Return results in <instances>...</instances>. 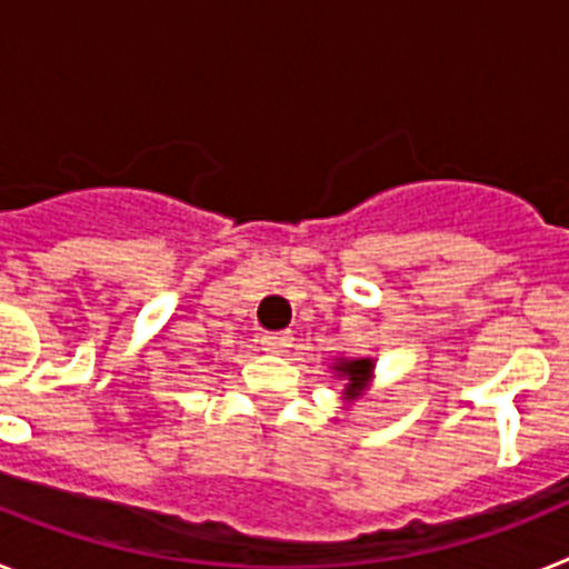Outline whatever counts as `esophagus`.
Listing matches in <instances>:
<instances>
[{
	"instance_id": "esophagus-1",
	"label": "esophagus",
	"mask_w": 569,
	"mask_h": 569,
	"mask_svg": "<svg viewBox=\"0 0 569 569\" xmlns=\"http://www.w3.org/2000/svg\"><path fill=\"white\" fill-rule=\"evenodd\" d=\"M261 350H268V353H284L290 345H293V336L290 333H264L259 339Z\"/></svg>"
}]
</instances>
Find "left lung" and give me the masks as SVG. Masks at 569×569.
I'll return each instance as SVG.
<instances>
[{
  "instance_id": "left-lung-1",
  "label": "left lung",
  "mask_w": 569,
  "mask_h": 569,
  "mask_svg": "<svg viewBox=\"0 0 569 569\" xmlns=\"http://www.w3.org/2000/svg\"><path fill=\"white\" fill-rule=\"evenodd\" d=\"M339 379H345L347 399H359L373 379V359H339L333 367Z\"/></svg>"
}]
</instances>
